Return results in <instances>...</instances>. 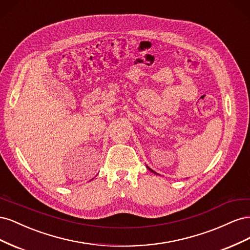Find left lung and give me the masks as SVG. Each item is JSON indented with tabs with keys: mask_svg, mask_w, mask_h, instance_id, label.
<instances>
[{
	"mask_svg": "<svg viewBox=\"0 0 250 250\" xmlns=\"http://www.w3.org/2000/svg\"><path fill=\"white\" fill-rule=\"evenodd\" d=\"M147 168H148V169H149V170H150V171H151V172H153V173H155V174H157V173H156V172H154V171H153V170H151V169H150V168H149V167H147Z\"/></svg>",
	"mask_w": 250,
	"mask_h": 250,
	"instance_id": "8db88e82",
	"label": "left lung"
}]
</instances>
